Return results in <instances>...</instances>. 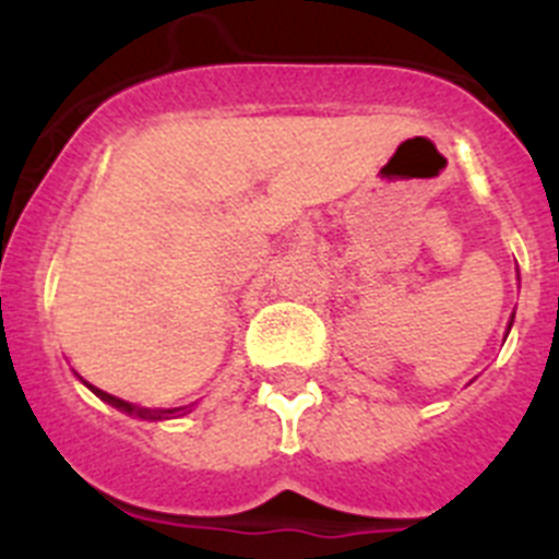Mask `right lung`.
<instances>
[{
    "mask_svg": "<svg viewBox=\"0 0 559 559\" xmlns=\"http://www.w3.org/2000/svg\"><path fill=\"white\" fill-rule=\"evenodd\" d=\"M86 386L92 389V392H95L97 397H100V400H106L108 406L120 408V412L131 414V417L151 419V423H156V419H170V417H181V414H187V412H190V408H192V406H179V408H145V406H133V403H126V400L114 397V394L103 392V389L92 386V383H86Z\"/></svg>",
    "mask_w": 559,
    "mask_h": 559,
    "instance_id": "add662e5",
    "label": "right lung"
}]
</instances>
